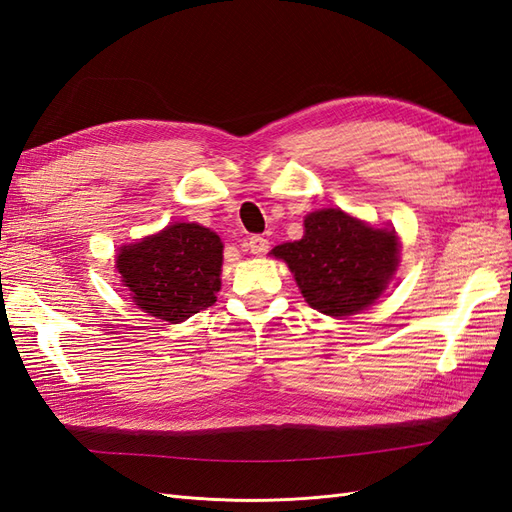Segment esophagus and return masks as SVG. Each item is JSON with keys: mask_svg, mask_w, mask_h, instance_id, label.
<instances>
[{"mask_svg": "<svg viewBox=\"0 0 512 512\" xmlns=\"http://www.w3.org/2000/svg\"><path fill=\"white\" fill-rule=\"evenodd\" d=\"M245 245H247V250H250L252 254H265L269 250V241L265 237H260V235L250 237Z\"/></svg>", "mask_w": 512, "mask_h": 512, "instance_id": "obj_1", "label": "esophagus"}]
</instances>
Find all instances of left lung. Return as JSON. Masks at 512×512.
I'll list each match as a JSON object with an SVG mask.
<instances>
[{
    "instance_id": "8db88e82",
    "label": "left lung",
    "mask_w": 512,
    "mask_h": 512,
    "mask_svg": "<svg viewBox=\"0 0 512 512\" xmlns=\"http://www.w3.org/2000/svg\"><path fill=\"white\" fill-rule=\"evenodd\" d=\"M299 241L275 245L309 307L344 318L374 305L399 265L395 228L371 226L342 209L312 211Z\"/></svg>"
}]
</instances>
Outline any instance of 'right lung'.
<instances>
[{
    "mask_svg": "<svg viewBox=\"0 0 512 512\" xmlns=\"http://www.w3.org/2000/svg\"><path fill=\"white\" fill-rule=\"evenodd\" d=\"M224 243L196 222H173L119 247L117 271L145 314L179 324L215 303L222 286Z\"/></svg>",
    "mask_w": 512,
    "mask_h": 512,
    "instance_id": "obj_1",
    "label": "right lung"
}]
</instances>
